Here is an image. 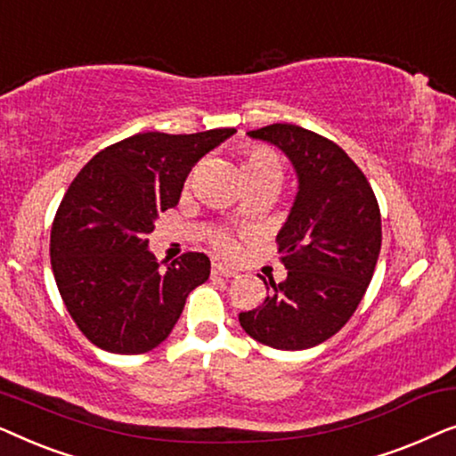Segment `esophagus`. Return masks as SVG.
<instances>
[{
    "label": "esophagus",
    "mask_w": 456,
    "mask_h": 456,
    "mask_svg": "<svg viewBox=\"0 0 456 456\" xmlns=\"http://www.w3.org/2000/svg\"><path fill=\"white\" fill-rule=\"evenodd\" d=\"M211 272H214V276H226V278H234L236 276L234 270H230L228 265H222V264L211 265Z\"/></svg>",
    "instance_id": "1"
}]
</instances>
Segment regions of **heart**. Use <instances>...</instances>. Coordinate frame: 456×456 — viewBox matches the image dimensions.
Listing matches in <instances>:
<instances>
[{
  "instance_id": "obj_1",
  "label": "heart",
  "mask_w": 456,
  "mask_h": 456,
  "mask_svg": "<svg viewBox=\"0 0 456 456\" xmlns=\"http://www.w3.org/2000/svg\"><path fill=\"white\" fill-rule=\"evenodd\" d=\"M242 174H245L247 180L257 178V176H272V174L280 176L278 158L265 147H259V145L247 147L245 151H242ZM211 242H214V247L222 255H232L236 251V240L226 232H216Z\"/></svg>"
}]
</instances>
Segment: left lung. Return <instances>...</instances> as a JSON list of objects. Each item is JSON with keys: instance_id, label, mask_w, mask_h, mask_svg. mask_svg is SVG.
Returning a JSON list of instances; mask_svg holds the SVG:
<instances>
[{"instance_id": "8db88e82", "label": "left lung", "mask_w": 456, "mask_h": 456, "mask_svg": "<svg viewBox=\"0 0 456 456\" xmlns=\"http://www.w3.org/2000/svg\"><path fill=\"white\" fill-rule=\"evenodd\" d=\"M248 136L282 149L298 178L289 220L276 236L284 282L239 322L261 345L301 351L332 338L359 307L382 247V217L359 166L326 136L270 124Z\"/></svg>"}]
</instances>
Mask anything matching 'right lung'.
Here are the masks:
<instances>
[{
	"mask_svg": "<svg viewBox=\"0 0 456 456\" xmlns=\"http://www.w3.org/2000/svg\"><path fill=\"white\" fill-rule=\"evenodd\" d=\"M234 133H139L99 151L68 186L49 255L68 314L95 346L151 351L170 336L189 292L209 278L203 253L161 270L147 234L178 203L192 166Z\"/></svg>",
	"mask_w": 456,
	"mask_h": 456,
	"instance_id": "add662e5",
	"label": "right lung"
}]
</instances>
